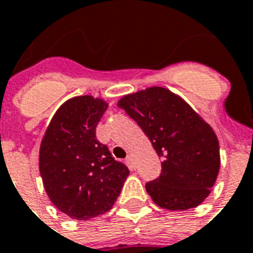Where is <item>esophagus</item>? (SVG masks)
I'll return each instance as SVG.
<instances>
[{
	"label": "esophagus",
	"instance_id": "1",
	"mask_svg": "<svg viewBox=\"0 0 253 253\" xmlns=\"http://www.w3.org/2000/svg\"><path fill=\"white\" fill-rule=\"evenodd\" d=\"M127 162H128V165H130L131 167L135 166V157H133L132 154H128V156H127Z\"/></svg>",
	"mask_w": 253,
	"mask_h": 253
}]
</instances>
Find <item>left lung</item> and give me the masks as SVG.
I'll return each instance as SVG.
<instances>
[{
  "label": "left lung",
  "mask_w": 253,
  "mask_h": 253,
  "mask_svg": "<svg viewBox=\"0 0 253 253\" xmlns=\"http://www.w3.org/2000/svg\"><path fill=\"white\" fill-rule=\"evenodd\" d=\"M117 105L139 125L162 158L159 177L145 185L153 202L169 211L201 205L220 169V146L212 127L165 87L125 95Z\"/></svg>",
  "instance_id": "left-lung-1"
}]
</instances>
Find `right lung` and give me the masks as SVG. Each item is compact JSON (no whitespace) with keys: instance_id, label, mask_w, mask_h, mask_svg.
<instances>
[{"instance_id":"right-lung-1","label":"right lung","mask_w":253,"mask_h":253,"mask_svg":"<svg viewBox=\"0 0 253 253\" xmlns=\"http://www.w3.org/2000/svg\"><path fill=\"white\" fill-rule=\"evenodd\" d=\"M107 108L100 97H72L51 118L40 146L44 190L52 205L74 220L112 210L130 173L96 139Z\"/></svg>"}]
</instances>
